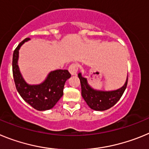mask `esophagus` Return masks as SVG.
Masks as SVG:
<instances>
[{"label": "esophagus", "instance_id": "esophagus-1", "mask_svg": "<svg viewBox=\"0 0 149 149\" xmlns=\"http://www.w3.org/2000/svg\"><path fill=\"white\" fill-rule=\"evenodd\" d=\"M68 71H69V72L72 74V75L76 74L77 71H78V65H77V63H72L68 67Z\"/></svg>", "mask_w": 149, "mask_h": 149}]
</instances>
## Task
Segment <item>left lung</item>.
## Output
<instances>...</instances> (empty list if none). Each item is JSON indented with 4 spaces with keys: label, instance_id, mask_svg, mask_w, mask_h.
<instances>
[{
    "label": "left lung",
    "instance_id": "8db88e82",
    "mask_svg": "<svg viewBox=\"0 0 149 149\" xmlns=\"http://www.w3.org/2000/svg\"><path fill=\"white\" fill-rule=\"evenodd\" d=\"M78 77L81 81V95L91 109L98 111L107 110L113 107L119 101L123 95L127 85V77L125 84L120 89L110 92L96 91L88 85L86 79L78 73Z\"/></svg>",
    "mask_w": 149,
    "mask_h": 149
}]
</instances>
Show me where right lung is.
Returning <instances> with one entry per match:
<instances>
[{"instance_id":"right-lung-1","label":"right lung","mask_w":149,"mask_h":149,"mask_svg":"<svg viewBox=\"0 0 149 149\" xmlns=\"http://www.w3.org/2000/svg\"><path fill=\"white\" fill-rule=\"evenodd\" d=\"M30 38L21 42L13 52V74L17 91L24 101L37 110L51 109L63 95V88L67 79L71 77L68 70H56L51 72L42 84L28 85L24 81L18 66V50Z\"/></svg>"}]
</instances>
